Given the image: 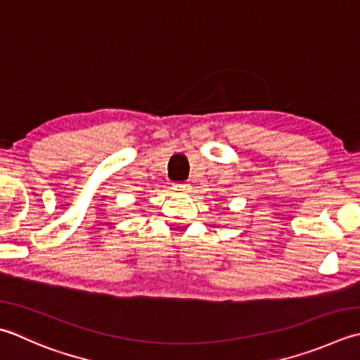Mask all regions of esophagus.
Instances as JSON below:
<instances>
[{
  "label": "esophagus",
  "instance_id": "esophagus-1",
  "mask_svg": "<svg viewBox=\"0 0 360 360\" xmlns=\"http://www.w3.org/2000/svg\"><path fill=\"white\" fill-rule=\"evenodd\" d=\"M174 192H179V193H187V192H190V184H186V182H179V184H173V187H172Z\"/></svg>",
  "mask_w": 360,
  "mask_h": 360
}]
</instances>
